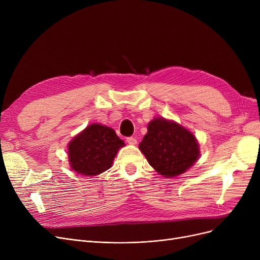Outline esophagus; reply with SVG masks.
<instances>
[{
  "label": "esophagus",
  "instance_id": "1",
  "mask_svg": "<svg viewBox=\"0 0 260 260\" xmlns=\"http://www.w3.org/2000/svg\"><path fill=\"white\" fill-rule=\"evenodd\" d=\"M126 141H127V143H128V144H131V145H135V144H137V140H136L134 137H128Z\"/></svg>",
  "mask_w": 260,
  "mask_h": 260
}]
</instances>
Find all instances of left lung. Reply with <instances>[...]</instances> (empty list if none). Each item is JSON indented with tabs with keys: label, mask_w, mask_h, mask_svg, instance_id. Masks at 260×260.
I'll return each instance as SVG.
<instances>
[{
	"label": "left lung",
	"mask_w": 260,
	"mask_h": 260,
	"mask_svg": "<svg viewBox=\"0 0 260 260\" xmlns=\"http://www.w3.org/2000/svg\"><path fill=\"white\" fill-rule=\"evenodd\" d=\"M149 166L167 178L183 174L199 157L195 136L175 121L155 118L139 144Z\"/></svg>",
	"instance_id": "left-lung-1"
}]
</instances>
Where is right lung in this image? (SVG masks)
<instances>
[{"instance_id": "right-lung-1", "label": "right lung", "mask_w": 260, "mask_h": 260, "mask_svg": "<svg viewBox=\"0 0 260 260\" xmlns=\"http://www.w3.org/2000/svg\"><path fill=\"white\" fill-rule=\"evenodd\" d=\"M124 145L113 128L92 123L68 143V161L76 173L95 176L112 167Z\"/></svg>"}]
</instances>
